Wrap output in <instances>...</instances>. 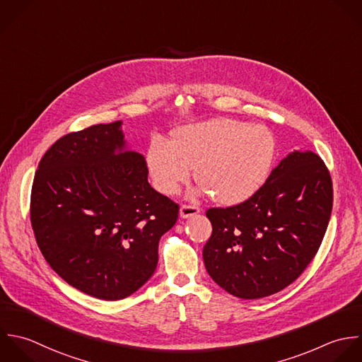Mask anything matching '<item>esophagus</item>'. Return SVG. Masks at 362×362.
Returning a JSON list of instances; mask_svg holds the SVG:
<instances>
[{
	"mask_svg": "<svg viewBox=\"0 0 362 362\" xmlns=\"http://www.w3.org/2000/svg\"><path fill=\"white\" fill-rule=\"evenodd\" d=\"M200 213V209L196 207V206H190V204H183L179 210V216L182 218H189L192 216H196Z\"/></svg>",
	"mask_w": 362,
	"mask_h": 362,
	"instance_id": "obj_1",
	"label": "esophagus"
}]
</instances>
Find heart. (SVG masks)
I'll use <instances>...</instances> for the list:
<instances>
[{"mask_svg": "<svg viewBox=\"0 0 362 362\" xmlns=\"http://www.w3.org/2000/svg\"><path fill=\"white\" fill-rule=\"evenodd\" d=\"M276 141L264 125L217 118L177 128L172 141L153 138L146 165L155 187L175 194L196 168L199 193L213 194L224 206L243 203L267 182Z\"/></svg>", "mask_w": 362, "mask_h": 362, "instance_id": "b5f03b06", "label": "heart"}]
</instances>
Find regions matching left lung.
I'll list each match as a JSON object with an SVG mask.
<instances>
[{
	"label": "left lung",
	"mask_w": 362,
	"mask_h": 362,
	"mask_svg": "<svg viewBox=\"0 0 362 362\" xmlns=\"http://www.w3.org/2000/svg\"><path fill=\"white\" fill-rule=\"evenodd\" d=\"M333 209L329 169L312 151L291 152L248 200L209 209L203 248L211 279L240 299H259L295 282L315 258Z\"/></svg>",
	"instance_id": "obj_1"
}]
</instances>
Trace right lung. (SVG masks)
<instances>
[{"mask_svg": "<svg viewBox=\"0 0 362 362\" xmlns=\"http://www.w3.org/2000/svg\"><path fill=\"white\" fill-rule=\"evenodd\" d=\"M122 121L57 139L33 177L30 224L50 268L103 300L136 292L153 275L158 244L179 206L148 183L144 155L128 151Z\"/></svg>", "mask_w": 362, "mask_h": 362, "instance_id": "obj_1", "label": "right lung"}]
</instances>
